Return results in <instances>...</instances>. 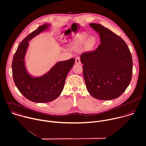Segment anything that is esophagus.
I'll return each instance as SVG.
<instances>
[{
  "label": "esophagus",
  "mask_w": 146,
  "mask_h": 146,
  "mask_svg": "<svg viewBox=\"0 0 146 146\" xmlns=\"http://www.w3.org/2000/svg\"><path fill=\"white\" fill-rule=\"evenodd\" d=\"M75 63L76 64H80V59L79 57H76L75 59Z\"/></svg>",
  "instance_id": "1"
}]
</instances>
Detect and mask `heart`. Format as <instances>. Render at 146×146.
<instances>
[{
	"instance_id": "obj_1",
	"label": "heart",
	"mask_w": 146,
	"mask_h": 146,
	"mask_svg": "<svg viewBox=\"0 0 146 146\" xmlns=\"http://www.w3.org/2000/svg\"><path fill=\"white\" fill-rule=\"evenodd\" d=\"M87 37H88L87 35H86L85 33L82 34L80 37H79V38L77 40V44L80 45V44L84 42V41L87 40ZM95 41H96L95 38L94 37H90L88 38V44L90 46H93L95 44Z\"/></svg>"
}]
</instances>
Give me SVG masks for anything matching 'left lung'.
Returning <instances> with one entry per match:
<instances>
[{
	"label": "left lung",
	"instance_id": "obj_1",
	"mask_svg": "<svg viewBox=\"0 0 146 146\" xmlns=\"http://www.w3.org/2000/svg\"><path fill=\"white\" fill-rule=\"evenodd\" d=\"M90 25L99 34L101 44L80 56L83 77L90 94L101 100L120 96L132 78L133 59L126 42L99 24Z\"/></svg>",
	"mask_w": 146,
	"mask_h": 146
}]
</instances>
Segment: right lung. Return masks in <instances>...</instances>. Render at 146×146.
<instances>
[{
  "instance_id": "obj_1",
  "label": "right lung",
  "mask_w": 146,
  "mask_h": 146,
  "mask_svg": "<svg viewBox=\"0 0 146 146\" xmlns=\"http://www.w3.org/2000/svg\"><path fill=\"white\" fill-rule=\"evenodd\" d=\"M50 24H45L29 34L20 44L12 63V76L20 93L29 100L39 103L49 102L55 100L62 92L67 74L73 67L75 59L57 62L42 76L34 77L27 71L25 56L29 41L41 32L48 29Z\"/></svg>"
}]
</instances>
